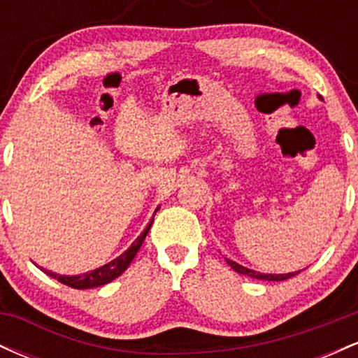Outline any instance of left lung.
Instances as JSON below:
<instances>
[{"mask_svg": "<svg viewBox=\"0 0 358 358\" xmlns=\"http://www.w3.org/2000/svg\"><path fill=\"white\" fill-rule=\"evenodd\" d=\"M320 99H322V97H320ZM225 261H227V264L231 266V268L236 271V273L245 274V276L256 278V279H262V281H285V279L296 276V274L299 273V271H296V273H286V274H264V273H259V271L244 268V266L237 264L236 261H231V259H227V257H225Z\"/></svg>", "mask_w": 358, "mask_h": 358, "instance_id": "1", "label": "left lung"}]
</instances>
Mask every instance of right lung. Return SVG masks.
I'll list each match as a JSON object with an SVG mask.
<instances>
[{
    "instance_id": "right-lung-1",
    "label": "right lung",
    "mask_w": 358,
    "mask_h": 358,
    "mask_svg": "<svg viewBox=\"0 0 358 358\" xmlns=\"http://www.w3.org/2000/svg\"><path fill=\"white\" fill-rule=\"evenodd\" d=\"M158 210H159V207L156 208L155 213ZM155 213H153V217H151L150 224L146 225L145 231H143L141 236H139L138 239L129 245V249L124 250L121 256L113 259V261L108 262V264L101 266V268H96V269L89 271V273H84V274H76V276H67V274H57V273H52V271L43 269V268H40V269H42L43 273L47 274V276L57 279V281H60L62 285L71 286V287H73V289H90V287L108 285V282L114 281V279H116L117 276H121V274L124 273L127 268H129L131 261H133L134 256L138 254L139 248H141L143 242H145V239H146L148 232H150L151 225H153Z\"/></svg>"
}]
</instances>
